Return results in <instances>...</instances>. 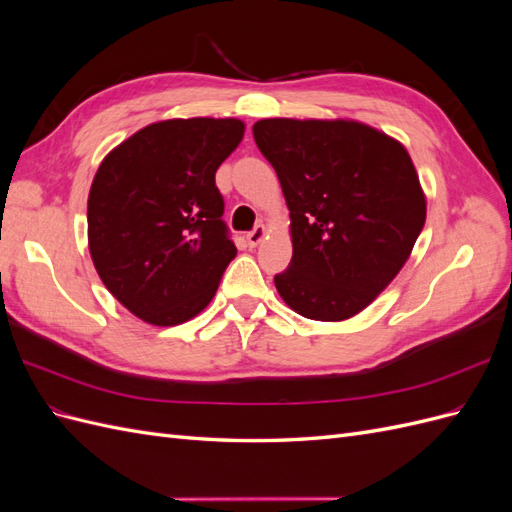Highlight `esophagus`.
Returning <instances> with one entry per match:
<instances>
[{"label":"esophagus","mask_w":512,"mask_h":512,"mask_svg":"<svg viewBox=\"0 0 512 512\" xmlns=\"http://www.w3.org/2000/svg\"><path fill=\"white\" fill-rule=\"evenodd\" d=\"M265 235H267V228L262 226V224H258L254 230L247 232V243H250L252 247H256L262 239H265Z\"/></svg>","instance_id":"34e87169"}]
</instances>
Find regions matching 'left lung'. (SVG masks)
Returning <instances> with one entry per match:
<instances>
[{
	"instance_id": "1",
	"label": "left lung",
	"mask_w": 512,
	"mask_h": 512,
	"mask_svg": "<svg viewBox=\"0 0 512 512\" xmlns=\"http://www.w3.org/2000/svg\"><path fill=\"white\" fill-rule=\"evenodd\" d=\"M254 141L290 209L292 260L275 288L312 320L359 314L393 282L425 226L404 145L356 121L262 119Z\"/></svg>"
}]
</instances>
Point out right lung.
<instances>
[{"mask_svg": "<svg viewBox=\"0 0 512 512\" xmlns=\"http://www.w3.org/2000/svg\"><path fill=\"white\" fill-rule=\"evenodd\" d=\"M243 130L239 119H168L102 160L87 200L89 252L134 316L173 327L213 299L237 256L215 170Z\"/></svg>", "mask_w": 512, "mask_h": 512, "instance_id": "add662e5", "label": "right lung"}]
</instances>
